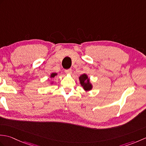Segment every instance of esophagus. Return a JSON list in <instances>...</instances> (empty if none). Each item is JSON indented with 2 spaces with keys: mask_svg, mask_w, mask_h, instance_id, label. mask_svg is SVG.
Listing matches in <instances>:
<instances>
[{
  "mask_svg": "<svg viewBox=\"0 0 146 146\" xmlns=\"http://www.w3.org/2000/svg\"><path fill=\"white\" fill-rule=\"evenodd\" d=\"M64 71H65V73H67V74H71V73H72V70H71V69L66 70Z\"/></svg>",
  "mask_w": 146,
  "mask_h": 146,
  "instance_id": "obj_1",
  "label": "esophagus"
}]
</instances>
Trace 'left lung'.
Returning a JSON list of instances; mask_svg holds the SVG:
<instances>
[{
  "instance_id": "left-lung-1",
  "label": "left lung",
  "mask_w": 146,
  "mask_h": 146,
  "mask_svg": "<svg viewBox=\"0 0 146 146\" xmlns=\"http://www.w3.org/2000/svg\"><path fill=\"white\" fill-rule=\"evenodd\" d=\"M80 81L81 85L83 86V88L85 90H90L92 89V85L90 83L89 80L88 79V77L85 74L81 75L80 76Z\"/></svg>"
}]
</instances>
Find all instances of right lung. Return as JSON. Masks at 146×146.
<instances>
[{
    "label": "right lung",
    "mask_w": 146,
    "mask_h": 146,
    "mask_svg": "<svg viewBox=\"0 0 146 146\" xmlns=\"http://www.w3.org/2000/svg\"><path fill=\"white\" fill-rule=\"evenodd\" d=\"M56 75H57L56 73H52L51 75V78H54V77Z\"/></svg>",
    "instance_id": "add662e5"
}]
</instances>
